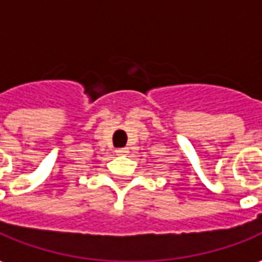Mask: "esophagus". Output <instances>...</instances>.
I'll return each instance as SVG.
<instances>
[{
  "label": "esophagus",
  "instance_id": "1",
  "mask_svg": "<svg viewBox=\"0 0 262 262\" xmlns=\"http://www.w3.org/2000/svg\"><path fill=\"white\" fill-rule=\"evenodd\" d=\"M128 152V148H117L115 149V154L117 155H125Z\"/></svg>",
  "mask_w": 262,
  "mask_h": 262
}]
</instances>
